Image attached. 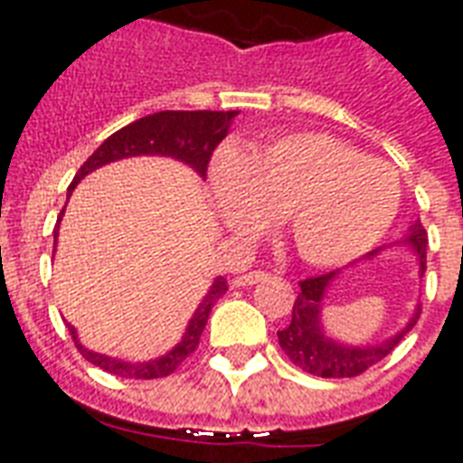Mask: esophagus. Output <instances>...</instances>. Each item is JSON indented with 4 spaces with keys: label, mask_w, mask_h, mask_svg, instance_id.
<instances>
[{
    "label": "esophagus",
    "mask_w": 463,
    "mask_h": 463,
    "mask_svg": "<svg viewBox=\"0 0 463 463\" xmlns=\"http://www.w3.org/2000/svg\"><path fill=\"white\" fill-rule=\"evenodd\" d=\"M271 274L269 271H250V274H242L235 279V286H254V283H261V281H269Z\"/></svg>",
    "instance_id": "34e87169"
}]
</instances>
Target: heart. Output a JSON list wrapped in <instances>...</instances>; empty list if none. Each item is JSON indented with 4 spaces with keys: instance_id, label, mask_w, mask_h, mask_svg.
Returning a JSON list of instances; mask_svg holds the SVG:
<instances>
[{
    "instance_id": "heart-1",
    "label": "heart",
    "mask_w": 463,
    "mask_h": 463,
    "mask_svg": "<svg viewBox=\"0 0 463 463\" xmlns=\"http://www.w3.org/2000/svg\"><path fill=\"white\" fill-rule=\"evenodd\" d=\"M218 216L232 231L286 218L300 260L336 267L365 254L399 211V177L387 163L329 134L296 132L252 146H223L209 167Z\"/></svg>"
}]
</instances>
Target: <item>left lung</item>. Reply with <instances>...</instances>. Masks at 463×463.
Listing matches in <instances>:
<instances>
[{
  "label": "left lung",
  "mask_w": 463,
  "mask_h": 463,
  "mask_svg": "<svg viewBox=\"0 0 463 463\" xmlns=\"http://www.w3.org/2000/svg\"><path fill=\"white\" fill-rule=\"evenodd\" d=\"M406 242L418 254L420 276H423L428 232H425L420 221L411 225ZM373 254L374 252H370L367 257H373ZM336 274L338 271H326V274L309 276V279L300 281V293L293 303V319L286 329L279 331V344L290 358V363H296L298 367H303L305 373L317 374V377H355V374H363L367 367L377 365L382 358H387L389 353L396 348V344L416 326L418 317H420V305H418L416 315L411 317L409 324L394 338L382 341V344L363 345V348L338 344L324 334L322 322H319L324 293L329 288V283L336 279Z\"/></svg>",
  "instance_id": "8db88e82"
}]
</instances>
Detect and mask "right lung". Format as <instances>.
I'll list each match as a JSON object with an SVG mask.
<instances>
[{"instance_id": "add662e5", "label": "right lung", "mask_w": 463, "mask_h": 463, "mask_svg": "<svg viewBox=\"0 0 463 463\" xmlns=\"http://www.w3.org/2000/svg\"><path fill=\"white\" fill-rule=\"evenodd\" d=\"M235 115H238V110H163L156 112V115H148V118L137 119L132 125L122 127L119 132L108 137L93 151V156L79 167L74 182L69 184V194L74 192L79 180L93 173L96 167L108 165L112 160L132 158V156H170V158L187 163L202 177H206L213 148L225 139L228 127H231ZM225 290H228V281H225L223 276H218L209 293H206V298L196 307L194 317L189 319V326L180 344L175 345L170 353H165L163 358L148 360V363H125V360H115L110 355L93 353L79 344L76 329L71 324H69V331H71V338H74L76 348H79L83 358L93 363L96 367H100V370H105V373L118 374V377H125V380H158V377L173 374L182 365V360L187 358L189 353L196 351L199 338L203 334V326H206V319L211 315V307H213L218 298L225 296Z\"/></svg>"}]
</instances>
